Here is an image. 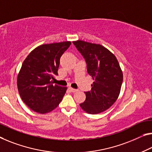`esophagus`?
Listing matches in <instances>:
<instances>
[{
  "label": "esophagus",
  "instance_id": "obj_1",
  "mask_svg": "<svg viewBox=\"0 0 152 152\" xmlns=\"http://www.w3.org/2000/svg\"><path fill=\"white\" fill-rule=\"evenodd\" d=\"M69 89L70 90V91H71V92H77V90L74 89V88H71V87H69Z\"/></svg>",
  "mask_w": 152,
  "mask_h": 152
}]
</instances>
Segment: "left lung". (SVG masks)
I'll list each match as a JSON object with an SVG mask.
<instances>
[{
	"instance_id": "obj_1",
	"label": "left lung",
	"mask_w": 152,
	"mask_h": 152,
	"mask_svg": "<svg viewBox=\"0 0 152 152\" xmlns=\"http://www.w3.org/2000/svg\"><path fill=\"white\" fill-rule=\"evenodd\" d=\"M85 59L87 71L94 81L86 100L79 105L90 114H98L113 105L120 94L123 74L116 57L104 47L83 41L73 42Z\"/></svg>"
}]
</instances>
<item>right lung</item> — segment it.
<instances>
[{
    "label": "right lung",
    "instance_id": "obj_1",
    "mask_svg": "<svg viewBox=\"0 0 152 152\" xmlns=\"http://www.w3.org/2000/svg\"><path fill=\"white\" fill-rule=\"evenodd\" d=\"M71 44L65 41L40 45L22 63L18 88L22 100L32 111L49 113L62 101L66 87L54 85L52 80L58 75L60 58Z\"/></svg>",
    "mask_w": 152,
    "mask_h": 152
}]
</instances>
